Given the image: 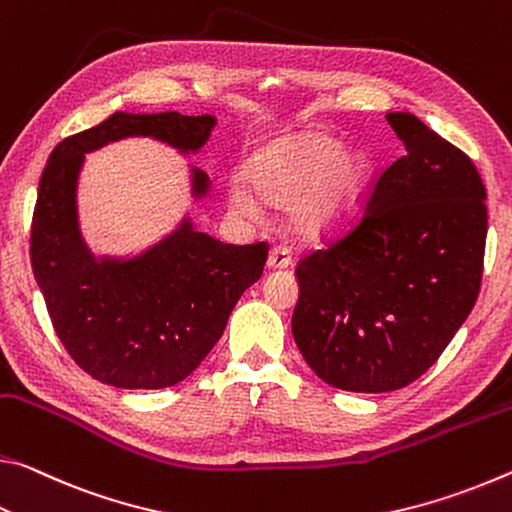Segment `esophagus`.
<instances>
[{"label":"esophagus","mask_w":512,"mask_h":512,"mask_svg":"<svg viewBox=\"0 0 512 512\" xmlns=\"http://www.w3.org/2000/svg\"><path fill=\"white\" fill-rule=\"evenodd\" d=\"M292 263V256L286 247H274L267 256V267L270 270H286V267Z\"/></svg>","instance_id":"obj_1"}]
</instances>
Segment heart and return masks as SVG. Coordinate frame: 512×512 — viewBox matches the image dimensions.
I'll use <instances>...</instances> for the list:
<instances>
[{
	"mask_svg": "<svg viewBox=\"0 0 512 512\" xmlns=\"http://www.w3.org/2000/svg\"><path fill=\"white\" fill-rule=\"evenodd\" d=\"M242 179L272 206H288L290 229L301 240H326L345 233L358 217L370 161L345 152L338 138L304 131L267 142L249 156ZM245 186H231L229 201L242 215H256L258 204Z\"/></svg>",
	"mask_w": 512,
	"mask_h": 512,
	"instance_id": "heart-1",
	"label": "heart"
}]
</instances>
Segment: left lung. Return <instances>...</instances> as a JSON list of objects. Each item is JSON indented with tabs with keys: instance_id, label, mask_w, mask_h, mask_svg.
<instances>
[{
	"instance_id": "8db88e82",
	"label": "left lung",
	"mask_w": 512,
	"mask_h": 512,
	"mask_svg": "<svg viewBox=\"0 0 512 512\" xmlns=\"http://www.w3.org/2000/svg\"><path fill=\"white\" fill-rule=\"evenodd\" d=\"M404 142L345 238L297 263L292 335L324 383L390 392L429 370L481 290L488 208L465 152L410 113Z\"/></svg>"
}]
</instances>
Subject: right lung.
<instances>
[{
  "label": "right lung",
  "mask_w": 512,
  "mask_h": 512,
  "mask_svg": "<svg viewBox=\"0 0 512 512\" xmlns=\"http://www.w3.org/2000/svg\"><path fill=\"white\" fill-rule=\"evenodd\" d=\"M215 122L117 111L49 154L33 208L31 267L58 340L92 379L124 390L177 385L222 338L242 292L261 279L267 242L224 245L192 229L190 217L133 258H95L81 236L77 183L86 154L131 136L199 152ZM208 188L206 174L192 167V197Z\"/></svg>",
  "instance_id": "add662e5"
}]
</instances>
